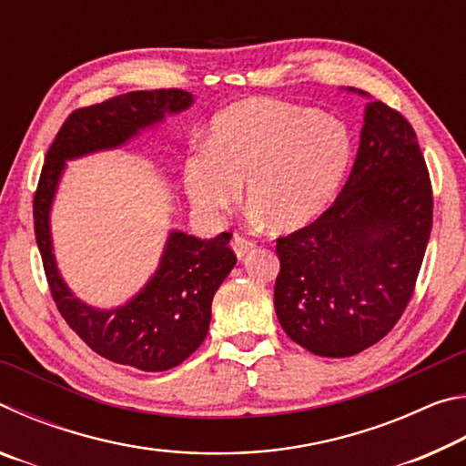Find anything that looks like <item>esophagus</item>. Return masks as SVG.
I'll use <instances>...</instances> for the list:
<instances>
[{"label": "esophagus", "instance_id": "esophagus-1", "mask_svg": "<svg viewBox=\"0 0 466 466\" xmlns=\"http://www.w3.org/2000/svg\"><path fill=\"white\" fill-rule=\"evenodd\" d=\"M230 247H232V250H234V255L238 257V258H242L244 255H247L248 250L255 248V242H252V240H247V238H242V236H238V234H234V238H232V242H230Z\"/></svg>", "mask_w": 466, "mask_h": 466}]
</instances>
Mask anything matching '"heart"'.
I'll list each match as a JSON object with an SVG mask.
<instances>
[{"label":"heart","instance_id":"obj_1","mask_svg":"<svg viewBox=\"0 0 466 466\" xmlns=\"http://www.w3.org/2000/svg\"><path fill=\"white\" fill-rule=\"evenodd\" d=\"M341 123L288 102L252 98L228 106L208 146L188 152L183 183L201 216L222 218L247 191L258 218L278 230L317 219L333 201L351 162Z\"/></svg>","mask_w":466,"mask_h":466}]
</instances>
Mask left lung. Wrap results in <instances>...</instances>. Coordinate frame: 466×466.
I'll return each instance as SVG.
<instances>
[{
	"label": "left lung",
	"instance_id": "1",
	"mask_svg": "<svg viewBox=\"0 0 466 466\" xmlns=\"http://www.w3.org/2000/svg\"><path fill=\"white\" fill-rule=\"evenodd\" d=\"M431 205L413 127L370 98L356 162L335 203L275 247L281 269L273 302L291 341L322 358H350L380 341L411 299Z\"/></svg>",
	"mask_w": 466,
	"mask_h": 466
}]
</instances>
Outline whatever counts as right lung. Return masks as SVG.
I'll return each mask as SVG.
<instances>
[{"mask_svg": "<svg viewBox=\"0 0 466 466\" xmlns=\"http://www.w3.org/2000/svg\"><path fill=\"white\" fill-rule=\"evenodd\" d=\"M193 102V94L185 90H139L76 110L46 152L35 195L36 244L61 317L98 356L144 372L183 364L208 337L211 302L236 265L228 247L232 234L205 240L170 230L160 263L144 288L125 304L98 309L77 298L63 279L53 247L51 211L67 162L127 146L167 116L185 113Z\"/></svg>", "mask_w": 466, "mask_h": 466, "instance_id": "right-lung-1", "label": "right lung"}]
</instances>
